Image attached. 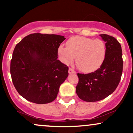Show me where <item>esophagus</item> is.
I'll list each match as a JSON object with an SVG mask.
<instances>
[{"label":"esophagus","mask_w":133,"mask_h":133,"mask_svg":"<svg viewBox=\"0 0 133 133\" xmlns=\"http://www.w3.org/2000/svg\"><path fill=\"white\" fill-rule=\"evenodd\" d=\"M76 73V72L74 71V70L73 69H72L71 68H69V74H75Z\"/></svg>","instance_id":"obj_1"}]
</instances>
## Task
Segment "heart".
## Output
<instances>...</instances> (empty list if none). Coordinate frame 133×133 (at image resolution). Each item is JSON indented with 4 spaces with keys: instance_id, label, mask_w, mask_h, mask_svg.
<instances>
[{
    "instance_id": "obj_1",
    "label": "heart",
    "mask_w": 133,
    "mask_h": 133,
    "mask_svg": "<svg viewBox=\"0 0 133 133\" xmlns=\"http://www.w3.org/2000/svg\"><path fill=\"white\" fill-rule=\"evenodd\" d=\"M68 47L61 45L58 55L61 61L69 64L75 59L81 71L91 72L97 69L102 64L106 54V44L97 39L77 36L72 37L67 42Z\"/></svg>"
}]
</instances>
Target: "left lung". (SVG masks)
I'll use <instances>...</instances> for the list:
<instances>
[{
    "instance_id": "1",
    "label": "left lung",
    "mask_w": 133,
    "mask_h": 133,
    "mask_svg": "<svg viewBox=\"0 0 133 133\" xmlns=\"http://www.w3.org/2000/svg\"><path fill=\"white\" fill-rule=\"evenodd\" d=\"M106 42V54L100 68L87 74H77L79 82L76 88L77 96L86 102L99 101L108 97L118 86L123 72L121 46L115 38L100 34Z\"/></svg>"
}]
</instances>
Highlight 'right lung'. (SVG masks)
Wrapping results in <instances>:
<instances>
[{"label":"right lung","instance_id":"1","mask_svg":"<svg viewBox=\"0 0 133 133\" xmlns=\"http://www.w3.org/2000/svg\"><path fill=\"white\" fill-rule=\"evenodd\" d=\"M65 39L59 35L34 33L16 45L10 74L16 90L26 100L42 104L56 98L69 74L68 67L57 59L58 48Z\"/></svg>","mask_w":133,"mask_h":133}]
</instances>
